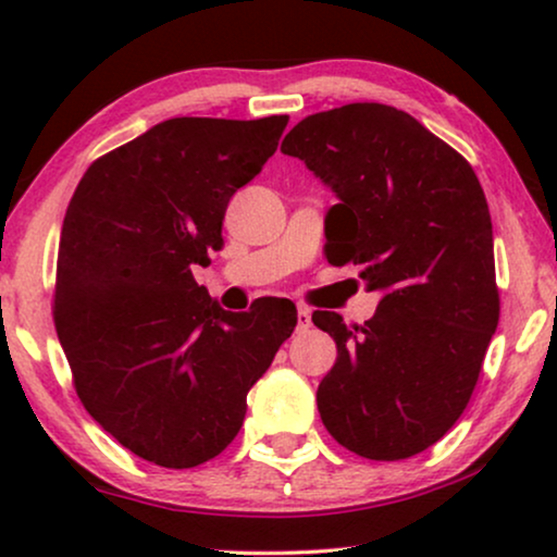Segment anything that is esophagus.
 <instances>
[{
	"mask_svg": "<svg viewBox=\"0 0 557 557\" xmlns=\"http://www.w3.org/2000/svg\"><path fill=\"white\" fill-rule=\"evenodd\" d=\"M309 326H311V311L307 307H299V311H296V330L307 332Z\"/></svg>",
	"mask_w": 557,
	"mask_h": 557,
	"instance_id": "esophagus-1",
	"label": "esophagus"
}]
</instances>
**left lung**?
Masks as SVG:
<instances>
[{
	"label": "left lung",
	"mask_w": 557,
	"mask_h": 557,
	"mask_svg": "<svg viewBox=\"0 0 557 557\" xmlns=\"http://www.w3.org/2000/svg\"><path fill=\"white\" fill-rule=\"evenodd\" d=\"M281 151L337 195L330 263H352L383 294L355 330L334 311L311 314L337 342L317 391L322 423L364 459L421 454L459 421L499 322L484 189L459 151L383 103L311 113Z\"/></svg>",
	"instance_id": "left-lung-1"
}]
</instances>
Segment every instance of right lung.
I'll return each instance as SVG.
<instances>
[{"instance_id":"right-lung-1","label":"right lung","mask_w":557,"mask_h":557,"mask_svg":"<svg viewBox=\"0 0 557 557\" xmlns=\"http://www.w3.org/2000/svg\"><path fill=\"white\" fill-rule=\"evenodd\" d=\"M286 124L166 119L96 159L67 205L52 314L75 393L159 467H197L238 436L248 391L296 326L288 299L233 314L193 278Z\"/></svg>"}]
</instances>
